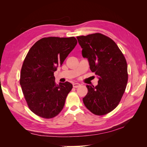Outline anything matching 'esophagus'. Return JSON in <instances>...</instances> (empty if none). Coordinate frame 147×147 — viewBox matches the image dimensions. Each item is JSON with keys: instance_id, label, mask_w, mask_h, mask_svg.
Returning <instances> with one entry per match:
<instances>
[{"instance_id": "34e87169", "label": "esophagus", "mask_w": 147, "mask_h": 147, "mask_svg": "<svg viewBox=\"0 0 147 147\" xmlns=\"http://www.w3.org/2000/svg\"><path fill=\"white\" fill-rule=\"evenodd\" d=\"M80 86V84L78 83H73V86L74 88H78Z\"/></svg>"}]
</instances>
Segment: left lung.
<instances>
[{"label": "left lung", "mask_w": 147, "mask_h": 147, "mask_svg": "<svg viewBox=\"0 0 147 147\" xmlns=\"http://www.w3.org/2000/svg\"><path fill=\"white\" fill-rule=\"evenodd\" d=\"M92 72L99 78L97 86L86 85L83 98L86 107L96 115H104L117 107L125 91L127 65L123 53L112 39L100 33L77 37Z\"/></svg>", "instance_id": "left-lung-1"}]
</instances>
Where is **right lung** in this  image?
I'll return each mask as SVG.
<instances>
[{"label":"right lung","instance_id":"right-lung-1","mask_svg":"<svg viewBox=\"0 0 147 147\" xmlns=\"http://www.w3.org/2000/svg\"><path fill=\"white\" fill-rule=\"evenodd\" d=\"M77 43L71 37H44L30 48L24 60L20 83L29 109L37 116L50 119L63 110L72 90L68 82L56 84L54 72Z\"/></svg>","mask_w":147,"mask_h":147}]
</instances>
